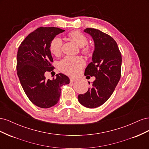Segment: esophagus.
<instances>
[{
  "label": "esophagus",
  "instance_id": "obj_1",
  "mask_svg": "<svg viewBox=\"0 0 149 149\" xmlns=\"http://www.w3.org/2000/svg\"><path fill=\"white\" fill-rule=\"evenodd\" d=\"M70 82L71 83H73V82H74L76 80L75 78H70Z\"/></svg>",
  "mask_w": 149,
  "mask_h": 149
}]
</instances>
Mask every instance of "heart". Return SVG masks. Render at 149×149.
Wrapping results in <instances>:
<instances>
[{
  "instance_id": "heart-1",
  "label": "heart",
  "mask_w": 149,
  "mask_h": 149,
  "mask_svg": "<svg viewBox=\"0 0 149 149\" xmlns=\"http://www.w3.org/2000/svg\"><path fill=\"white\" fill-rule=\"evenodd\" d=\"M68 37L73 41L81 47V52L86 55H88L91 52V48L86 45L88 43V39L80 31L75 30L71 31L68 33ZM63 46L62 39L59 37L53 38L49 43V51L53 55L55 56L60 55ZM85 61L83 58L81 56H67L58 63V68L63 73L70 76H75L78 74L84 66Z\"/></svg>"
}]
</instances>
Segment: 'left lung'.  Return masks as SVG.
<instances>
[{
	"instance_id": "obj_1",
	"label": "left lung",
	"mask_w": 149,
	"mask_h": 149,
	"mask_svg": "<svg viewBox=\"0 0 149 149\" xmlns=\"http://www.w3.org/2000/svg\"><path fill=\"white\" fill-rule=\"evenodd\" d=\"M84 31L91 36L94 42L93 61L86 68L84 75L95 76L96 79L91 88L78 95V99L83 106L96 108L107 101L119 81L122 56L118 44L109 35L91 28Z\"/></svg>"
}]
</instances>
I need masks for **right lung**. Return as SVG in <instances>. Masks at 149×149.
I'll return each instance as SVG.
<instances>
[{"label":"right lung","mask_w":149,"mask_h":149,"mask_svg":"<svg viewBox=\"0 0 149 149\" xmlns=\"http://www.w3.org/2000/svg\"><path fill=\"white\" fill-rule=\"evenodd\" d=\"M65 30L57 27H39L30 33L20 44L17 52V73L30 101L41 108L55 106L60 100L61 87L70 83L66 75L59 73L52 80L45 73L55 68L49 43Z\"/></svg>","instance_id":"obj_1"}]
</instances>
